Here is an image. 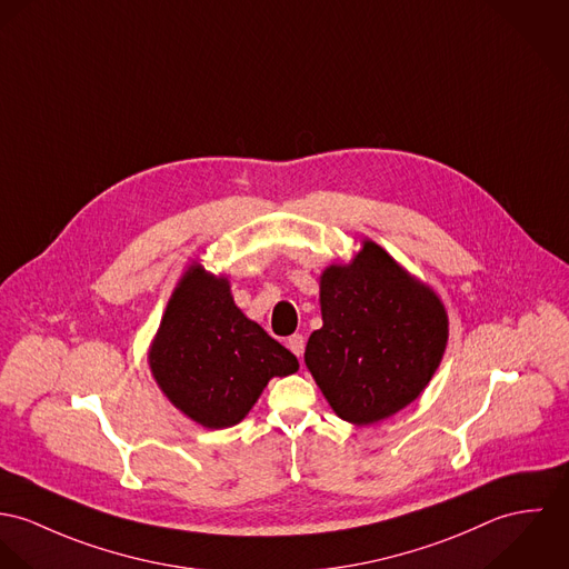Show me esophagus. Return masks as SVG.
Instances as JSON below:
<instances>
[{"instance_id": "esophagus-1", "label": "esophagus", "mask_w": 569, "mask_h": 569, "mask_svg": "<svg viewBox=\"0 0 569 569\" xmlns=\"http://www.w3.org/2000/svg\"><path fill=\"white\" fill-rule=\"evenodd\" d=\"M288 349H290L297 358H301V356H303V351H306V338H303L301 333L290 336V338H288Z\"/></svg>"}]
</instances>
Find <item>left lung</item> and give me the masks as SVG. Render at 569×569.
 I'll use <instances>...</instances> for the list:
<instances>
[{
	"mask_svg": "<svg viewBox=\"0 0 569 569\" xmlns=\"http://www.w3.org/2000/svg\"><path fill=\"white\" fill-rule=\"evenodd\" d=\"M320 315L306 367L342 421L371 426L397 415L441 365L449 318L439 295L373 240L322 270Z\"/></svg>",
	"mask_w": 569,
	"mask_h": 569,
	"instance_id": "8db88e82",
	"label": "left lung"
}]
</instances>
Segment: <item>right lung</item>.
Here are the masks:
<instances>
[{
	"instance_id": "right-lung-1",
	"label": "right lung",
	"mask_w": 569,
	"mask_h": 569,
	"mask_svg": "<svg viewBox=\"0 0 569 569\" xmlns=\"http://www.w3.org/2000/svg\"><path fill=\"white\" fill-rule=\"evenodd\" d=\"M150 373L191 421L209 430L240 423L272 378L299 360L236 306L224 274L191 261L148 349Z\"/></svg>"
}]
</instances>
